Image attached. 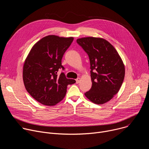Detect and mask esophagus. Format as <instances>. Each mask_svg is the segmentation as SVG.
Segmentation results:
<instances>
[{
    "mask_svg": "<svg viewBox=\"0 0 149 149\" xmlns=\"http://www.w3.org/2000/svg\"><path fill=\"white\" fill-rule=\"evenodd\" d=\"M80 80H81L80 78H77L76 79V83H77V84H78V83L80 82Z\"/></svg>",
    "mask_w": 149,
    "mask_h": 149,
    "instance_id": "esophagus-1",
    "label": "esophagus"
}]
</instances>
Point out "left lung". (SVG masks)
<instances>
[{"label":"left lung","instance_id":"obj_1","mask_svg":"<svg viewBox=\"0 0 149 149\" xmlns=\"http://www.w3.org/2000/svg\"><path fill=\"white\" fill-rule=\"evenodd\" d=\"M77 42L90 62L92 87L85 95L97 104L108 102L118 92L124 78L121 58L110 42L102 38H82Z\"/></svg>","mask_w":149,"mask_h":149}]
</instances>
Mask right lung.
<instances>
[{"label":"right lung","mask_w":149,"mask_h":149,"mask_svg":"<svg viewBox=\"0 0 149 149\" xmlns=\"http://www.w3.org/2000/svg\"><path fill=\"white\" fill-rule=\"evenodd\" d=\"M74 40L72 37L63 38L48 35L33 45L25 59L23 68V80L29 94L40 103L54 105L65 96L68 85L76 81L68 79L65 74L62 58Z\"/></svg>","instance_id":"right-lung-1"}]
</instances>
